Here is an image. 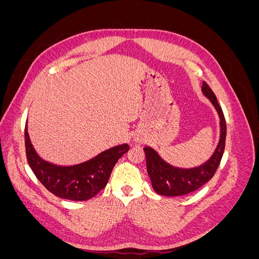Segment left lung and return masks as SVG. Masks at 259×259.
Masks as SVG:
<instances>
[{"mask_svg": "<svg viewBox=\"0 0 259 259\" xmlns=\"http://www.w3.org/2000/svg\"><path fill=\"white\" fill-rule=\"evenodd\" d=\"M204 95L213 105L219 116V140L213 154L204 163L195 167L184 168L171 165L164 160L158 151L150 146L144 148L147 163V171L150 177L153 190L165 197H178L193 192L214 176L221 163L225 149L226 121L221 106L209 86L203 82L201 89Z\"/></svg>", "mask_w": 259, "mask_h": 259, "instance_id": "1", "label": "left lung"}]
</instances>
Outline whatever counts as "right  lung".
I'll use <instances>...</instances> for the list:
<instances>
[{"label": "right lung", "instance_id": "obj_1", "mask_svg": "<svg viewBox=\"0 0 259 259\" xmlns=\"http://www.w3.org/2000/svg\"><path fill=\"white\" fill-rule=\"evenodd\" d=\"M25 142L28 164L40 183L56 197L72 201L89 200L104 189L115 163L130 149L127 144L117 145L82 163L58 165L37 154L31 144L27 124Z\"/></svg>", "mask_w": 259, "mask_h": 259}]
</instances>
